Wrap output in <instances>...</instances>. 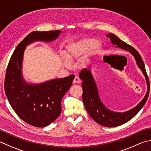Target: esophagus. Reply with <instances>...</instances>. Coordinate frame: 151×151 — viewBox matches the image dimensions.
<instances>
[{
	"label": "esophagus",
	"mask_w": 151,
	"mask_h": 151,
	"mask_svg": "<svg viewBox=\"0 0 151 151\" xmlns=\"http://www.w3.org/2000/svg\"><path fill=\"white\" fill-rule=\"evenodd\" d=\"M81 82V79H80L78 76H76L75 78H74V80H73V83L74 84H78Z\"/></svg>",
	"instance_id": "1"
}]
</instances>
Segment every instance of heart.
<instances>
[{"mask_svg": "<svg viewBox=\"0 0 151 151\" xmlns=\"http://www.w3.org/2000/svg\"><path fill=\"white\" fill-rule=\"evenodd\" d=\"M99 41L94 38H87L74 42L67 47L65 55L67 60L73 62L89 54V53L99 45ZM64 64L68 66V63L64 60Z\"/></svg>", "mask_w": 151, "mask_h": 151, "instance_id": "obj_1", "label": "heart"}]
</instances>
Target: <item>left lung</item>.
Listing matches in <instances>:
<instances>
[{"label":"left lung","instance_id":"left-lung-1","mask_svg":"<svg viewBox=\"0 0 151 151\" xmlns=\"http://www.w3.org/2000/svg\"><path fill=\"white\" fill-rule=\"evenodd\" d=\"M107 37L111 39V43L120 48L128 51L134 56L137 64L139 69L142 70L148 84V76L145 67V64L140 54L134 48L127 43L123 42L120 38L113 33L107 35ZM105 61V60H104ZM79 77L82 81V88L83 90L82 101L85 108L90 116L99 124L105 127H116L128 122L136 115L139 111L145 104L149 94V89L145 96L139 104L124 113H116L109 110L104 106L100 100L98 95V90L96 86L95 81L92 76L90 69H84L79 74Z\"/></svg>","mask_w":151,"mask_h":151}]
</instances>
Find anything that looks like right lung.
Segmentation results:
<instances>
[{
    "mask_svg": "<svg viewBox=\"0 0 151 151\" xmlns=\"http://www.w3.org/2000/svg\"><path fill=\"white\" fill-rule=\"evenodd\" d=\"M61 32L56 30L29 33L15 49L6 71L4 91L13 110L24 122L38 128L50 125L60 116L62 98L71 86L75 75L39 84L27 83L22 73L23 53L31 43L38 40L51 42Z\"/></svg>",
    "mask_w": 151,
    "mask_h": 151,
    "instance_id": "add662e5",
    "label": "right lung"
}]
</instances>
